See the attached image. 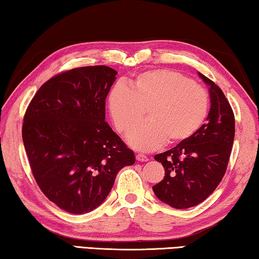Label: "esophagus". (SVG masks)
I'll return each mask as SVG.
<instances>
[{"label": "esophagus", "mask_w": 259, "mask_h": 259, "mask_svg": "<svg viewBox=\"0 0 259 259\" xmlns=\"http://www.w3.org/2000/svg\"><path fill=\"white\" fill-rule=\"evenodd\" d=\"M136 160L139 161V162H146L148 160V157L146 155L140 154V153H139V154L136 155Z\"/></svg>", "instance_id": "esophagus-1"}]
</instances>
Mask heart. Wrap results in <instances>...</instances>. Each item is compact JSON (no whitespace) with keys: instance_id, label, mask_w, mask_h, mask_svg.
<instances>
[{"instance_id":"1","label":"heart","mask_w":259,"mask_h":259,"mask_svg":"<svg viewBox=\"0 0 259 259\" xmlns=\"http://www.w3.org/2000/svg\"><path fill=\"white\" fill-rule=\"evenodd\" d=\"M114 124L124 136L149 118L129 137L131 146L153 151L166 140L177 145L192 138L204 123L209 111V95L202 85L171 69H151L139 73L130 88L117 84L108 97Z\"/></svg>"}]
</instances>
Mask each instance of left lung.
<instances>
[{"label":"left lung","mask_w":259,"mask_h":259,"mask_svg":"<svg viewBox=\"0 0 259 259\" xmlns=\"http://www.w3.org/2000/svg\"><path fill=\"white\" fill-rule=\"evenodd\" d=\"M210 85V111L204 123L192 138L154 159L164 168V178L153 186L157 199L176 209L202 202L222 182L234 142L235 120L221 88L199 73Z\"/></svg>","instance_id":"1"}]
</instances>
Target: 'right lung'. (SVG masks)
Wrapping results in <instances>:
<instances>
[{
    "label": "right lung",
    "instance_id": "1",
    "mask_svg": "<svg viewBox=\"0 0 259 259\" xmlns=\"http://www.w3.org/2000/svg\"><path fill=\"white\" fill-rule=\"evenodd\" d=\"M116 71L104 65L52 76L30 100L23 142L32 174L51 202L71 213L104 202L134 152L105 121Z\"/></svg>",
    "mask_w": 259,
    "mask_h": 259
}]
</instances>
